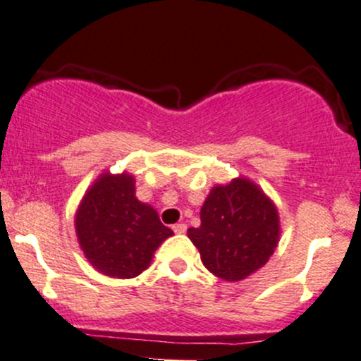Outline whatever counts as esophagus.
<instances>
[{
    "mask_svg": "<svg viewBox=\"0 0 361 361\" xmlns=\"http://www.w3.org/2000/svg\"><path fill=\"white\" fill-rule=\"evenodd\" d=\"M173 231L178 235L185 233V231H187V225H183V223H178V225L173 226Z\"/></svg>",
    "mask_w": 361,
    "mask_h": 361,
    "instance_id": "1",
    "label": "esophagus"
}]
</instances>
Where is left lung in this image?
I'll use <instances>...</instances> for the list:
<instances>
[{"label":"left lung","instance_id":"8db88e82","mask_svg":"<svg viewBox=\"0 0 361 361\" xmlns=\"http://www.w3.org/2000/svg\"><path fill=\"white\" fill-rule=\"evenodd\" d=\"M204 267L225 282H240L263 268L280 240L275 202L244 176L214 185L200 209V226L188 228Z\"/></svg>","mask_w":361,"mask_h":361}]
</instances>
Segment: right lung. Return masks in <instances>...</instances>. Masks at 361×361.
I'll return each instance as SVG.
<instances>
[{
    "mask_svg": "<svg viewBox=\"0 0 361 361\" xmlns=\"http://www.w3.org/2000/svg\"><path fill=\"white\" fill-rule=\"evenodd\" d=\"M74 226L91 267L112 279L138 276L173 235L150 204L136 199L135 176L126 171H104L93 181L79 202Z\"/></svg>",
    "mask_w": 361,
    "mask_h": 361,
    "instance_id": "add662e5",
    "label": "right lung"
}]
</instances>
